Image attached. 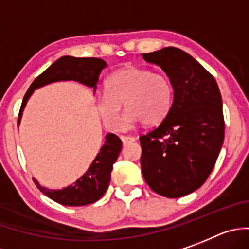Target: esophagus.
Segmentation results:
<instances>
[{"instance_id": "obj_1", "label": "esophagus", "mask_w": 249, "mask_h": 249, "mask_svg": "<svg viewBox=\"0 0 249 249\" xmlns=\"http://www.w3.org/2000/svg\"><path fill=\"white\" fill-rule=\"evenodd\" d=\"M120 139H122L123 144L124 145L129 144V142H134V141H135V138H134V136H122Z\"/></svg>"}]
</instances>
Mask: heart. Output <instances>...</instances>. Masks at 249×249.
<instances>
[{"label": "heart", "mask_w": 249, "mask_h": 249, "mask_svg": "<svg viewBox=\"0 0 249 249\" xmlns=\"http://www.w3.org/2000/svg\"><path fill=\"white\" fill-rule=\"evenodd\" d=\"M174 88L166 75L152 73L142 67H125L114 71L105 82V93L97 98V110L109 130H118L122 118V104L127 109L122 129L138 123L155 125L170 113Z\"/></svg>", "instance_id": "heart-1"}]
</instances>
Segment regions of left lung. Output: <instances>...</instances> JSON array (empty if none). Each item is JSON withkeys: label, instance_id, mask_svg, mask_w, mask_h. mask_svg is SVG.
Wrapping results in <instances>:
<instances>
[{"label": "left lung", "instance_id": "8db88e82", "mask_svg": "<svg viewBox=\"0 0 249 249\" xmlns=\"http://www.w3.org/2000/svg\"><path fill=\"white\" fill-rule=\"evenodd\" d=\"M142 58L160 67L174 88L170 113L140 136L142 176L154 192L178 198L201 187L216 163L225 138L222 98L214 78L182 49Z\"/></svg>", "mask_w": 249, "mask_h": 249}]
</instances>
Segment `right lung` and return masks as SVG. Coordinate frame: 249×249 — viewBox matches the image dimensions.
I'll list each match as a JSON object with an SVG mask.
<instances>
[{
  "label": "right lung",
  "mask_w": 249,
  "mask_h": 249,
  "mask_svg": "<svg viewBox=\"0 0 249 249\" xmlns=\"http://www.w3.org/2000/svg\"><path fill=\"white\" fill-rule=\"evenodd\" d=\"M107 62L100 58H75L64 55L55 60L41 75H38L27 90L21 105L18 115V125L21 123L22 113L27 102L36 89L62 80H74L89 88L97 89L98 80ZM123 142L115 134H107L105 142L98 155L90 163L84 174L75 181L62 190H49L41 186L37 180L36 185L41 192L52 198L55 202L64 206H86L95 202L105 194L110 182V174L113 165L122 151Z\"/></svg>",
  "instance_id": "right-lung-1"
}]
</instances>
